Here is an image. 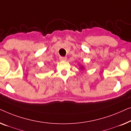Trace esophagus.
Returning <instances> with one entry per match:
<instances>
[{"mask_svg":"<svg viewBox=\"0 0 131 131\" xmlns=\"http://www.w3.org/2000/svg\"><path fill=\"white\" fill-rule=\"evenodd\" d=\"M59 59L60 60H66L67 59V58H66V57H63V56H60L59 58Z\"/></svg>","mask_w":131,"mask_h":131,"instance_id":"esophagus-1","label":"esophagus"}]
</instances>
